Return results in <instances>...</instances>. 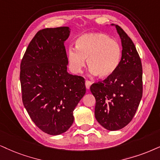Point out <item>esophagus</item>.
Segmentation results:
<instances>
[{
    "instance_id": "1",
    "label": "esophagus",
    "mask_w": 160,
    "mask_h": 160,
    "mask_svg": "<svg viewBox=\"0 0 160 160\" xmlns=\"http://www.w3.org/2000/svg\"><path fill=\"white\" fill-rule=\"evenodd\" d=\"M91 85H92V82L89 81V80H86V87L87 89H89Z\"/></svg>"
}]
</instances>
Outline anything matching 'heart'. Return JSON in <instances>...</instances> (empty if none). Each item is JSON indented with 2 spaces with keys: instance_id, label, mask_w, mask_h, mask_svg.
I'll use <instances>...</instances> for the list:
<instances>
[{
  "instance_id": "obj_1",
  "label": "heart",
  "mask_w": 160,
  "mask_h": 160,
  "mask_svg": "<svg viewBox=\"0 0 160 160\" xmlns=\"http://www.w3.org/2000/svg\"><path fill=\"white\" fill-rule=\"evenodd\" d=\"M122 50L120 44L103 33H88L76 40V48L68 49V61L72 70L79 73L87 64L90 72L100 78L112 76L120 66Z\"/></svg>"
}]
</instances>
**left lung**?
Here are the masks:
<instances>
[{
    "mask_svg": "<svg viewBox=\"0 0 160 160\" xmlns=\"http://www.w3.org/2000/svg\"><path fill=\"white\" fill-rule=\"evenodd\" d=\"M115 27L122 46L120 66L112 76L90 87L96 100L95 118L109 131L120 130L131 122L142 97L140 58L128 35L120 26Z\"/></svg>",
    "mask_w": 160,
    "mask_h": 160,
    "instance_id": "left-lung-1",
    "label": "left lung"
}]
</instances>
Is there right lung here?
I'll return each instance as SVG.
<instances>
[{"label": "right lung", "mask_w": 160, "mask_h": 160, "mask_svg": "<svg viewBox=\"0 0 160 160\" xmlns=\"http://www.w3.org/2000/svg\"><path fill=\"white\" fill-rule=\"evenodd\" d=\"M69 35L68 26L40 30L21 62L23 106L34 123L50 135L70 128L74 108L86 91L82 77L67 72L64 42Z\"/></svg>", "instance_id": "obj_1"}]
</instances>
